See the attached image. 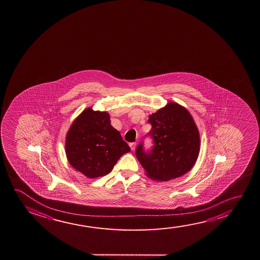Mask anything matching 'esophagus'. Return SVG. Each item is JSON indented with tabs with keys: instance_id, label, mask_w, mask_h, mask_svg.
<instances>
[{
	"instance_id": "34e87169",
	"label": "esophagus",
	"mask_w": 260,
	"mask_h": 260,
	"mask_svg": "<svg viewBox=\"0 0 260 260\" xmlns=\"http://www.w3.org/2000/svg\"><path fill=\"white\" fill-rule=\"evenodd\" d=\"M136 143L135 142H132V143H129V147H131V149H132V151L133 150H135L136 149Z\"/></svg>"
}]
</instances>
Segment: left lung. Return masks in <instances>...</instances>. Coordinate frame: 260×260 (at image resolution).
I'll list each match as a JSON object with an SVG mask.
<instances>
[{
	"label": "left lung",
	"mask_w": 260,
	"mask_h": 260,
	"mask_svg": "<svg viewBox=\"0 0 260 260\" xmlns=\"http://www.w3.org/2000/svg\"><path fill=\"white\" fill-rule=\"evenodd\" d=\"M149 135L153 138L151 151L138 146L136 157L149 179L169 181L186 174L195 165L200 149V132L185 107L168 103L149 116Z\"/></svg>",
	"instance_id": "1"
}]
</instances>
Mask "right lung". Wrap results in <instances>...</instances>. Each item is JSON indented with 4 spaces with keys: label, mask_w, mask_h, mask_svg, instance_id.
Here are the masks:
<instances>
[{
    "label": "right lung",
    "mask_w": 260,
    "mask_h": 260,
    "mask_svg": "<svg viewBox=\"0 0 260 260\" xmlns=\"http://www.w3.org/2000/svg\"><path fill=\"white\" fill-rule=\"evenodd\" d=\"M129 150L120 133L111 126L107 111L87 108L74 119L66 134L69 163L89 179L109 174L119 157Z\"/></svg>",
    "instance_id": "right-lung-1"
}]
</instances>
